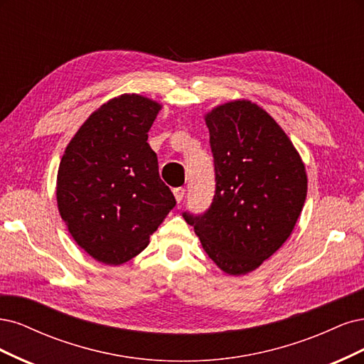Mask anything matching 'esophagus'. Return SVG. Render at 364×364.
I'll return each mask as SVG.
<instances>
[{
  "mask_svg": "<svg viewBox=\"0 0 364 364\" xmlns=\"http://www.w3.org/2000/svg\"><path fill=\"white\" fill-rule=\"evenodd\" d=\"M184 193H186L184 187H175V189H173V196H175V199H177V203L183 201Z\"/></svg>",
  "mask_w": 364,
  "mask_h": 364,
  "instance_id": "obj_1",
  "label": "esophagus"
}]
</instances>
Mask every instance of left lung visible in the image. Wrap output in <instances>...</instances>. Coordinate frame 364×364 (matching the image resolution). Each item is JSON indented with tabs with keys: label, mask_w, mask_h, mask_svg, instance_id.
I'll return each instance as SVG.
<instances>
[{
	"label": "left lung",
	"mask_w": 364,
	"mask_h": 364,
	"mask_svg": "<svg viewBox=\"0 0 364 364\" xmlns=\"http://www.w3.org/2000/svg\"><path fill=\"white\" fill-rule=\"evenodd\" d=\"M205 122L213 201L204 213L183 218L222 271L248 274L290 236L306 203V168L279 125L250 101L219 105Z\"/></svg>",
	"instance_id": "8db88e82"
}]
</instances>
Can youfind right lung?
I'll return each instance as SVG.
<instances>
[{
  "label": "right lung",
  "mask_w": 364,
  "mask_h": 364,
  "mask_svg": "<svg viewBox=\"0 0 364 364\" xmlns=\"http://www.w3.org/2000/svg\"><path fill=\"white\" fill-rule=\"evenodd\" d=\"M159 110L156 101L134 93L101 105L58 166V212L81 248L105 264L142 252L177 204L146 142Z\"/></svg>",
  "instance_id": "add662e5"
}]
</instances>
